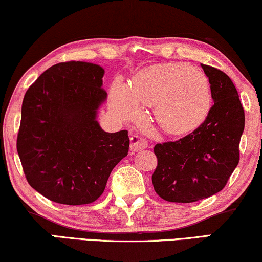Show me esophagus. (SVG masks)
Returning <instances> with one entry per match:
<instances>
[{
	"label": "esophagus",
	"mask_w": 262,
	"mask_h": 262,
	"mask_svg": "<svg viewBox=\"0 0 262 262\" xmlns=\"http://www.w3.org/2000/svg\"><path fill=\"white\" fill-rule=\"evenodd\" d=\"M145 148H148V142H146L144 138L139 137V136H132L131 150H134V151H139V150H143Z\"/></svg>",
	"instance_id": "obj_1"
}]
</instances>
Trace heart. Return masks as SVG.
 Listing matches in <instances>:
<instances>
[{
    "mask_svg": "<svg viewBox=\"0 0 262 262\" xmlns=\"http://www.w3.org/2000/svg\"><path fill=\"white\" fill-rule=\"evenodd\" d=\"M139 103L155 105L157 123L171 135L191 132L211 108L210 83L202 71L187 64H160L142 70L131 85L117 80L111 88L110 108L121 120L131 119Z\"/></svg>",
    "mask_w": 262,
    "mask_h": 262,
    "instance_id": "obj_1",
    "label": "heart"
}]
</instances>
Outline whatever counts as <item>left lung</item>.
<instances>
[{
	"label": "left lung",
	"mask_w": 262,
	"mask_h": 262,
	"mask_svg": "<svg viewBox=\"0 0 262 262\" xmlns=\"http://www.w3.org/2000/svg\"><path fill=\"white\" fill-rule=\"evenodd\" d=\"M209 77L213 106L192 134L154 148L157 167L152 185L161 198L193 203L216 194L237 167L239 141L245 130V110L230 77L202 64Z\"/></svg>",
	"instance_id": "left-lung-1"
}]
</instances>
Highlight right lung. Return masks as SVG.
Wrapping results in <instances>:
<instances>
[{
    "mask_svg": "<svg viewBox=\"0 0 262 262\" xmlns=\"http://www.w3.org/2000/svg\"><path fill=\"white\" fill-rule=\"evenodd\" d=\"M103 74L98 64L58 63L24 96L17 154L31 187L55 203L95 202L128 152L127 131L108 134L96 120L107 98Z\"/></svg>",
    "mask_w": 262,
    "mask_h": 262,
    "instance_id": "add662e5",
    "label": "right lung"
}]
</instances>
